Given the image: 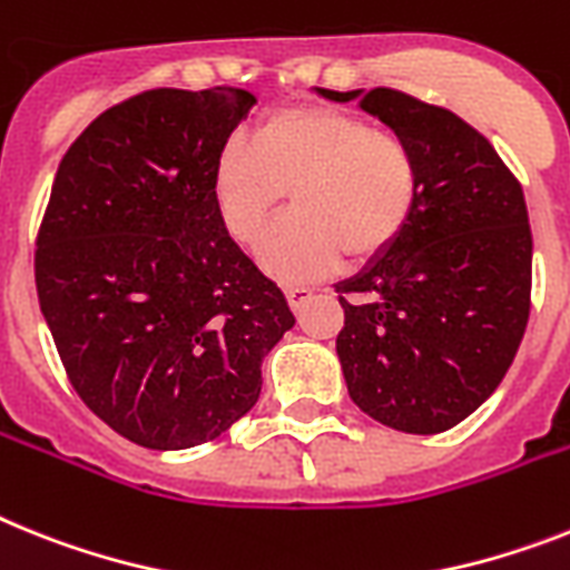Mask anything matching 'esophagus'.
Wrapping results in <instances>:
<instances>
[{
    "label": "esophagus",
    "instance_id": "obj_1",
    "mask_svg": "<svg viewBox=\"0 0 570 570\" xmlns=\"http://www.w3.org/2000/svg\"><path fill=\"white\" fill-rule=\"evenodd\" d=\"M286 301H289L293 313L301 315L309 301H313V289L309 286H286Z\"/></svg>",
    "mask_w": 570,
    "mask_h": 570
}]
</instances>
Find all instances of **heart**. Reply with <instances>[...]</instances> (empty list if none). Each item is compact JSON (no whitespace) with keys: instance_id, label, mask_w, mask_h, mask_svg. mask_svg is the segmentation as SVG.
I'll list each match as a JSON object with an SVG mask.
<instances>
[{"instance_id":"b5f03b06","label":"heart","mask_w":570,"mask_h":570,"mask_svg":"<svg viewBox=\"0 0 570 570\" xmlns=\"http://www.w3.org/2000/svg\"><path fill=\"white\" fill-rule=\"evenodd\" d=\"M293 194L295 214L261 246L281 281H309L344 255L382 257L409 228L420 199V161L396 132L333 107H293L257 124L252 145L232 138L214 161V203L240 246H257Z\"/></svg>"}]
</instances>
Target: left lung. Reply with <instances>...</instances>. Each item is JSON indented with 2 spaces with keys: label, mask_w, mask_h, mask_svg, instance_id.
<instances>
[{
  "label": "left lung",
  "mask_w": 570,
  "mask_h": 570,
  "mask_svg": "<svg viewBox=\"0 0 570 570\" xmlns=\"http://www.w3.org/2000/svg\"><path fill=\"white\" fill-rule=\"evenodd\" d=\"M318 95L358 100L420 161L403 237L336 284L347 394L396 432H446L499 389L528 327L533 237L521 185L449 109L396 89Z\"/></svg>",
  "instance_id": "obj_1"
}]
</instances>
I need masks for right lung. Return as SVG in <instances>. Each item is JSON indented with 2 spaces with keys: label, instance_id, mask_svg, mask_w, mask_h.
<instances>
[{
  "label": "right lung",
  "instance_id": "obj_1",
  "mask_svg": "<svg viewBox=\"0 0 570 570\" xmlns=\"http://www.w3.org/2000/svg\"><path fill=\"white\" fill-rule=\"evenodd\" d=\"M255 104L232 86L150 89L100 112L57 167L33 255L40 309L80 400L138 446L232 429L295 324L214 203L217 153Z\"/></svg>",
  "mask_w": 570,
  "mask_h": 570
}]
</instances>
